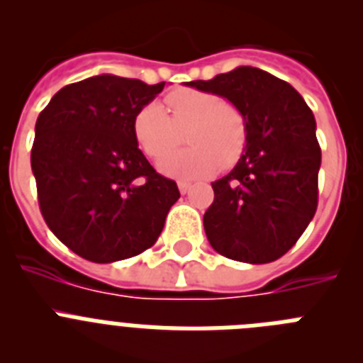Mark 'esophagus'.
Returning <instances> with one entry per match:
<instances>
[{"instance_id": "34e87169", "label": "esophagus", "mask_w": 363, "mask_h": 363, "mask_svg": "<svg viewBox=\"0 0 363 363\" xmlns=\"http://www.w3.org/2000/svg\"><path fill=\"white\" fill-rule=\"evenodd\" d=\"M178 189H179V192H182V194H187L189 189H191V182H187V179H179Z\"/></svg>"}]
</instances>
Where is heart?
I'll list each match as a JSON object with an SVG mask.
<instances>
[{"instance_id":"heart-1","label":"heart","mask_w":363,"mask_h":363,"mask_svg":"<svg viewBox=\"0 0 363 363\" xmlns=\"http://www.w3.org/2000/svg\"><path fill=\"white\" fill-rule=\"evenodd\" d=\"M169 111L158 101H150L136 112L133 130L138 145L149 158L158 160L177 145L179 130L189 127V147L167 155L160 162L165 174L201 178L229 169L242 158L247 145L245 114L236 105L227 104L214 92L179 89L167 96Z\"/></svg>"}]
</instances>
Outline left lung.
<instances>
[{"label": "left lung", "mask_w": 363, "mask_h": 363, "mask_svg": "<svg viewBox=\"0 0 363 363\" xmlns=\"http://www.w3.org/2000/svg\"><path fill=\"white\" fill-rule=\"evenodd\" d=\"M185 85L229 99L249 130L236 167L213 184L214 201L203 214L207 240L236 262L281 258L318 207L322 150L313 112L289 83L256 67Z\"/></svg>", "instance_id": "8db88e82"}]
</instances>
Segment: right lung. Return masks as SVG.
Here are the masks:
<instances>
[{"label":"right lung","instance_id":"right-lung-1","mask_svg":"<svg viewBox=\"0 0 363 363\" xmlns=\"http://www.w3.org/2000/svg\"><path fill=\"white\" fill-rule=\"evenodd\" d=\"M112 74L57 91L40 112L30 165L49 229L96 264L152 247L178 201L174 179L158 174L138 149L136 112L163 91Z\"/></svg>","mask_w":363,"mask_h":363}]
</instances>
